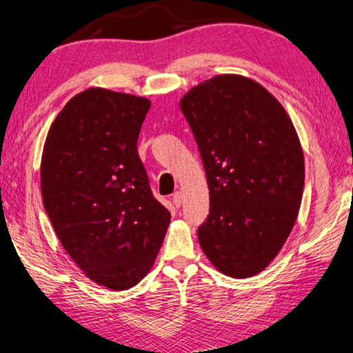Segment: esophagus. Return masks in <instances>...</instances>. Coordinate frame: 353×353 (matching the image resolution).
<instances>
[{"mask_svg":"<svg viewBox=\"0 0 353 353\" xmlns=\"http://www.w3.org/2000/svg\"><path fill=\"white\" fill-rule=\"evenodd\" d=\"M183 202H185V194L181 191L173 194V203H175V207H181Z\"/></svg>","mask_w":353,"mask_h":353,"instance_id":"esophagus-1","label":"esophagus"}]
</instances>
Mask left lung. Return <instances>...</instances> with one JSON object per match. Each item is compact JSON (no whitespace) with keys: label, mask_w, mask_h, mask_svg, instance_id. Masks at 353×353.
<instances>
[{"label":"left lung","mask_w":353,"mask_h":353,"mask_svg":"<svg viewBox=\"0 0 353 353\" xmlns=\"http://www.w3.org/2000/svg\"><path fill=\"white\" fill-rule=\"evenodd\" d=\"M205 168L210 214L202 252L232 279L274 261L298 218L304 154L282 103L252 78L218 74L180 100Z\"/></svg>","instance_id":"1"}]
</instances>
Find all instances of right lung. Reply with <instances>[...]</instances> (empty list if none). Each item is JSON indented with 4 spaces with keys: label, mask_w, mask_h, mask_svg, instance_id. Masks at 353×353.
<instances>
[{
    "label": "right lung",
    "mask_w": 353,
    "mask_h": 353,
    "mask_svg": "<svg viewBox=\"0 0 353 353\" xmlns=\"http://www.w3.org/2000/svg\"><path fill=\"white\" fill-rule=\"evenodd\" d=\"M150 108L146 97L85 89L55 117L41 156V194L60 243L85 277L113 291L150 272L170 224L137 151Z\"/></svg>",
    "instance_id": "1"
}]
</instances>
